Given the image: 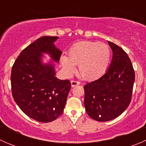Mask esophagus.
Masks as SVG:
<instances>
[{
    "label": "esophagus",
    "instance_id": "obj_1",
    "mask_svg": "<svg viewBox=\"0 0 146 146\" xmlns=\"http://www.w3.org/2000/svg\"><path fill=\"white\" fill-rule=\"evenodd\" d=\"M71 86L72 87H74L76 86V85H78L80 84V82L79 81H77V80H71Z\"/></svg>",
    "mask_w": 146,
    "mask_h": 146
}]
</instances>
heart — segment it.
<instances>
[{
  "mask_svg": "<svg viewBox=\"0 0 146 146\" xmlns=\"http://www.w3.org/2000/svg\"><path fill=\"white\" fill-rule=\"evenodd\" d=\"M111 53L110 47L97 42L82 41L70 47L68 56H62L61 63L68 75L76 71L88 80L100 78L105 74L111 63Z\"/></svg>",
  "mask_w": 146,
  "mask_h": 146,
  "instance_id": "obj_1",
  "label": "heart"
}]
</instances>
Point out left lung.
<instances>
[{"label": "left lung", "instance_id": "left-lung-1", "mask_svg": "<svg viewBox=\"0 0 146 146\" xmlns=\"http://www.w3.org/2000/svg\"><path fill=\"white\" fill-rule=\"evenodd\" d=\"M113 51L111 64L104 76L84 86L85 110L98 121L117 118L131 101L135 73L126 52L115 44L108 42Z\"/></svg>", "mask_w": 146, "mask_h": 146}]
</instances>
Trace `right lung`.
<instances>
[{
    "mask_svg": "<svg viewBox=\"0 0 146 146\" xmlns=\"http://www.w3.org/2000/svg\"><path fill=\"white\" fill-rule=\"evenodd\" d=\"M58 36H42L22 51L12 68V95L20 110L30 118L48 123L64 111L71 84L55 77L53 62L43 64L42 53L58 62L62 51L54 42Z\"/></svg>",
    "mask_w": 146,
    "mask_h": 146,
    "instance_id": "add662e5",
    "label": "right lung"
}]
</instances>
